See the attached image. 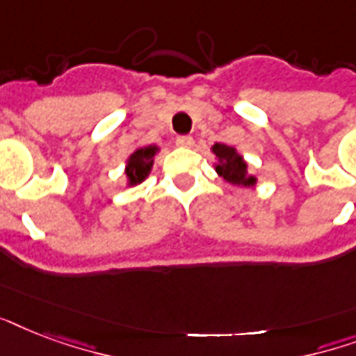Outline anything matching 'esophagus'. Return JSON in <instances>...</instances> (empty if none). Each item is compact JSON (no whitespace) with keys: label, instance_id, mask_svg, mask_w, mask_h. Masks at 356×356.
<instances>
[{"label":"esophagus","instance_id":"esophagus-1","mask_svg":"<svg viewBox=\"0 0 356 356\" xmlns=\"http://www.w3.org/2000/svg\"><path fill=\"white\" fill-rule=\"evenodd\" d=\"M175 144H177L179 147H192V145H194V138H192V136H177Z\"/></svg>","mask_w":356,"mask_h":356}]
</instances>
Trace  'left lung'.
<instances>
[{
	"mask_svg": "<svg viewBox=\"0 0 356 356\" xmlns=\"http://www.w3.org/2000/svg\"><path fill=\"white\" fill-rule=\"evenodd\" d=\"M212 151L216 153L220 159V164L216 166V172L222 175L227 183L242 184V186H249L254 184V177L248 175V166L242 161V156L238 155L233 147H229L225 144H216L212 147Z\"/></svg>",
	"mask_w": 356,
	"mask_h": 356,
	"instance_id": "1",
	"label": "left lung"
}]
</instances>
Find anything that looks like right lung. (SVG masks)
I'll list each match as a JSON object with an SVG mask.
<instances>
[{
	"label": "right lung",
	"instance_id": "right-lung-1",
	"mask_svg": "<svg viewBox=\"0 0 356 356\" xmlns=\"http://www.w3.org/2000/svg\"><path fill=\"white\" fill-rule=\"evenodd\" d=\"M155 145H147V147H140V149L134 151L127 162L129 183H142V181L147 177V173L151 172V164H153V155H155Z\"/></svg>",
	"mask_w": 356,
	"mask_h": 356
}]
</instances>
